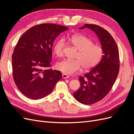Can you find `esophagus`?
Instances as JSON below:
<instances>
[{"mask_svg":"<svg viewBox=\"0 0 134 134\" xmlns=\"http://www.w3.org/2000/svg\"><path fill=\"white\" fill-rule=\"evenodd\" d=\"M62 77H63V78H64V79H66V78H69V76L68 75H66V74H63Z\"/></svg>","mask_w":134,"mask_h":134,"instance_id":"34e87169","label":"esophagus"}]
</instances>
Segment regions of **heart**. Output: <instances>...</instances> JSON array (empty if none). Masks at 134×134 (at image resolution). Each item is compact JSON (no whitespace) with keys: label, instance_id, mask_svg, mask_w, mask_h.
I'll return each mask as SVG.
<instances>
[{"label":"heart","instance_id":"1","mask_svg":"<svg viewBox=\"0 0 134 134\" xmlns=\"http://www.w3.org/2000/svg\"><path fill=\"white\" fill-rule=\"evenodd\" d=\"M70 42L78 50L76 60H63L56 64L57 69L66 75H72L79 71L82 67L84 70L95 68L100 62L103 55V48L99 44H93L92 40L82 35L71 36ZM65 46V40L62 38L55 43L53 50L58 57H62Z\"/></svg>","mask_w":134,"mask_h":134}]
</instances>
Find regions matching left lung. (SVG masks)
Returning a JSON list of instances; mask_svg holds the SVG:
<instances>
[{
	"instance_id": "left-lung-1",
	"label": "left lung",
	"mask_w": 134,
	"mask_h": 134,
	"mask_svg": "<svg viewBox=\"0 0 134 134\" xmlns=\"http://www.w3.org/2000/svg\"><path fill=\"white\" fill-rule=\"evenodd\" d=\"M85 28H90L96 34L104 54L95 68L79 77L80 87L73 93L76 100L87 105L98 102L111 91L119 74L120 59L118 47L107 31L93 24H86L79 29Z\"/></svg>"
}]
</instances>
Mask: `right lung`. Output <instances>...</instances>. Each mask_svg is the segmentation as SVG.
<instances>
[{
	"mask_svg": "<svg viewBox=\"0 0 134 134\" xmlns=\"http://www.w3.org/2000/svg\"><path fill=\"white\" fill-rule=\"evenodd\" d=\"M69 29L54 23L40 24L24 33L12 57L14 82L27 97L38 99L47 96L62 78L60 71L51 66L52 46L55 39Z\"/></svg>",
	"mask_w": 134,
	"mask_h": 134,
	"instance_id": "add662e5",
	"label": "right lung"
}]
</instances>
